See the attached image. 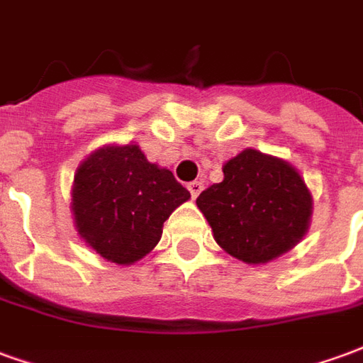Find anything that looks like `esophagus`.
Segmentation results:
<instances>
[{
    "instance_id": "1",
    "label": "esophagus",
    "mask_w": 363,
    "mask_h": 363,
    "mask_svg": "<svg viewBox=\"0 0 363 363\" xmlns=\"http://www.w3.org/2000/svg\"><path fill=\"white\" fill-rule=\"evenodd\" d=\"M189 190H190V194H192V198H196L202 190H204V182L202 181H192L189 182Z\"/></svg>"
}]
</instances>
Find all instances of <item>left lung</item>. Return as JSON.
Returning a JSON list of instances; mask_svg holds the SVG:
<instances>
[{
  "mask_svg": "<svg viewBox=\"0 0 363 363\" xmlns=\"http://www.w3.org/2000/svg\"><path fill=\"white\" fill-rule=\"evenodd\" d=\"M223 251L267 264L291 251L311 223V190L296 167L247 147L223 165V181L196 198Z\"/></svg>",
  "mask_w": 363,
  "mask_h": 363,
  "instance_id": "obj_1",
  "label": "left lung"
}]
</instances>
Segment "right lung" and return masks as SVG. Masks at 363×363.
<instances>
[{"label": "right lung", "instance_id": "add662e5", "mask_svg": "<svg viewBox=\"0 0 363 363\" xmlns=\"http://www.w3.org/2000/svg\"><path fill=\"white\" fill-rule=\"evenodd\" d=\"M190 192L173 173L150 163L138 143H108L83 159L72 186L77 235L103 259L134 264L163 233Z\"/></svg>", "mask_w": 363, "mask_h": 363}]
</instances>
